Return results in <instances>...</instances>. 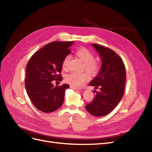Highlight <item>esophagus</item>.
Returning <instances> with one entry per match:
<instances>
[{"label":"esophagus","instance_id":"34e87169","mask_svg":"<svg viewBox=\"0 0 152 152\" xmlns=\"http://www.w3.org/2000/svg\"><path fill=\"white\" fill-rule=\"evenodd\" d=\"M70 87L71 89H73V90H78L79 89V87H75V86H72V85H70Z\"/></svg>","mask_w":152,"mask_h":152}]
</instances>
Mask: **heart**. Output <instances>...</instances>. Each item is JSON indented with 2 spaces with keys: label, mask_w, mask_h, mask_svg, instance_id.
I'll use <instances>...</instances> for the list:
<instances>
[{
  "label": "heart",
  "mask_w": 152,
  "mask_h": 152,
  "mask_svg": "<svg viewBox=\"0 0 152 152\" xmlns=\"http://www.w3.org/2000/svg\"><path fill=\"white\" fill-rule=\"evenodd\" d=\"M76 55L84 62V68L91 74H94L98 70V63L94 59V54L91 50L85 48H82L76 51ZM70 56L69 55L64 58L62 62V68L66 70ZM89 79V75L87 72H73L67 74L65 77V80L68 84L75 87H80L83 85Z\"/></svg>",
  "instance_id": "obj_1"
}]
</instances>
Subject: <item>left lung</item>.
<instances>
[{
    "label": "left lung",
    "instance_id": "1",
    "mask_svg": "<svg viewBox=\"0 0 152 152\" xmlns=\"http://www.w3.org/2000/svg\"><path fill=\"white\" fill-rule=\"evenodd\" d=\"M102 61V68L98 75L89 85L96 92L92 102L86 109L92 115L103 117L111 112L121 102L124 94L126 73L122 59L113 50L99 44H92Z\"/></svg>",
    "mask_w": 152,
    "mask_h": 152
}]
</instances>
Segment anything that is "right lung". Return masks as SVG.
<instances>
[{
	"label": "right lung",
	"instance_id": "1",
	"mask_svg": "<svg viewBox=\"0 0 152 152\" xmlns=\"http://www.w3.org/2000/svg\"><path fill=\"white\" fill-rule=\"evenodd\" d=\"M73 42H50L34 53L27 64L26 90L32 103L41 112H54L63 103L69 85L54 87L51 82L62 80V62L70 53V48Z\"/></svg>",
	"mask_w": 152,
	"mask_h": 152
}]
</instances>
